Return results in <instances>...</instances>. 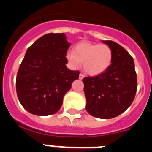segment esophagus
<instances>
[{
    "label": "esophagus",
    "mask_w": 152,
    "mask_h": 152,
    "mask_svg": "<svg viewBox=\"0 0 152 152\" xmlns=\"http://www.w3.org/2000/svg\"><path fill=\"white\" fill-rule=\"evenodd\" d=\"M84 77V75H83V74L80 73V75H79V79H80V80H82L83 78Z\"/></svg>",
    "instance_id": "esophagus-1"
}]
</instances>
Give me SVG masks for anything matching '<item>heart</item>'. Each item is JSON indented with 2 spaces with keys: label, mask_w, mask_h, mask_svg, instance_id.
Masks as SVG:
<instances>
[{
  "label": "heart",
  "mask_w": 152,
  "mask_h": 152,
  "mask_svg": "<svg viewBox=\"0 0 152 152\" xmlns=\"http://www.w3.org/2000/svg\"><path fill=\"white\" fill-rule=\"evenodd\" d=\"M113 56V51L109 45L80 42L74 47L73 52L67 54V59L73 66L81 63L86 73L96 76L110 67Z\"/></svg>",
  "instance_id": "b5f03b06"
}]
</instances>
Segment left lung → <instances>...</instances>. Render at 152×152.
I'll list each match as a JSON object with an SVG mask.
<instances>
[{"mask_svg": "<svg viewBox=\"0 0 152 152\" xmlns=\"http://www.w3.org/2000/svg\"><path fill=\"white\" fill-rule=\"evenodd\" d=\"M113 51V61L104 73L83 79L87 99L86 110L100 119L119 116L129 107L137 91L134 60L121 45L103 41Z\"/></svg>", "mask_w": 152, "mask_h": 152, "instance_id": "obj_1", "label": "left lung"}]
</instances>
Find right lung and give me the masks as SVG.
Segmentation results:
<instances>
[{
    "label": "right lung",
    "mask_w": 152,
    "mask_h": 152,
    "mask_svg": "<svg viewBox=\"0 0 152 152\" xmlns=\"http://www.w3.org/2000/svg\"><path fill=\"white\" fill-rule=\"evenodd\" d=\"M70 43L64 33H48L26 50L16 79L19 101L29 113L49 116L59 110L64 94L79 77L66 67Z\"/></svg>",
    "instance_id": "obj_1"
}]
</instances>
